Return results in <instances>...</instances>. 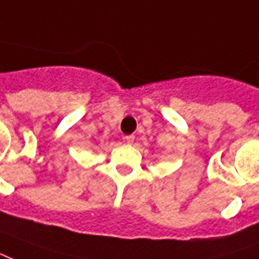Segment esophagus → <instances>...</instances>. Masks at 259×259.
I'll return each instance as SVG.
<instances>
[{
  "label": "esophagus",
  "instance_id": "1",
  "mask_svg": "<svg viewBox=\"0 0 259 259\" xmlns=\"http://www.w3.org/2000/svg\"><path fill=\"white\" fill-rule=\"evenodd\" d=\"M124 141H126V143H127V144H133V141H135V136H126V137H124Z\"/></svg>",
  "mask_w": 259,
  "mask_h": 259
}]
</instances>
